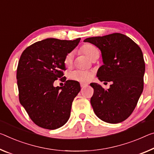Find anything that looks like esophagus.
<instances>
[{"label": "esophagus", "instance_id": "esophagus-1", "mask_svg": "<svg viewBox=\"0 0 154 154\" xmlns=\"http://www.w3.org/2000/svg\"><path fill=\"white\" fill-rule=\"evenodd\" d=\"M80 86H81L82 88H84L85 86H88V84H84V83H81V84H80Z\"/></svg>", "mask_w": 154, "mask_h": 154}]
</instances>
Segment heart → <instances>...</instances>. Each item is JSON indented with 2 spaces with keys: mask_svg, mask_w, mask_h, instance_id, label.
Segmentation results:
<instances>
[{
  "mask_svg": "<svg viewBox=\"0 0 154 154\" xmlns=\"http://www.w3.org/2000/svg\"><path fill=\"white\" fill-rule=\"evenodd\" d=\"M81 51L86 54L90 59L94 60L95 58L99 57V51L96 46L91 44H86L81 47ZM73 62V53L72 52L68 53L65 56L64 63L66 66L69 68L72 66ZM92 73L88 70H76L70 73V78L75 81L79 82L86 83L92 79Z\"/></svg>",
  "mask_w": 154,
  "mask_h": 154,
  "instance_id": "b5f03b06",
  "label": "heart"
}]
</instances>
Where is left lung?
<instances>
[{
	"label": "left lung",
	"mask_w": 154,
	"mask_h": 154,
	"mask_svg": "<svg viewBox=\"0 0 154 154\" xmlns=\"http://www.w3.org/2000/svg\"><path fill=\"white\" fill-rule=\"evenodd\" d=\"M84 42L101 51L103 65L97 71L98 79L112 82L108 90L90 84L94 113L106 123H121L131 115L143 92L145 64L142 51L131 38L119 33L88 38Z\"/></svg>",
	"instance_id": "left-lung-1"
}]
</instances>
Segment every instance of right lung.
<instances>
[{
    "label": "right lung",
    "mask_w": 154,
    "mask_h": 154,
    "mask_svg": "<svg viewBox=\"0 0 154 154\" xmlns=\"http://www.w3.org/2000/svg\"><path fill=\"white\" fill-rule=\"evenodd\" d=\"M81 38L61 40L47 38L28 46L20 56L17 68L20 103L33 123L55 130L70 118L72 103L79 93V83L63 77L65 56L76 47ZM65 86L54 87L57 79Z\"/></svg>",
    "instance_id": "add662e5"
}]
</instances>
